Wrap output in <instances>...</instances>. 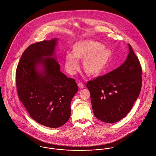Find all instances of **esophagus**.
I'll use <instances>...</instances> for the list:
<instances>
[{
  "label": "esophagus",
  "instance_id": "1",
  "mask_svg": "<svg viewBox=\"0 0 156 156\" xmlns=\"http://www.w3.org/2000/svg\"><path fill=\"white\" fill-rule=\"evenodd\" d=\"M78 87H79L80 89H83V88H84V84L82 83H81V82H80V83L78 84Z\"/></svg>",
  "mask_w": 156,
  "mask_h": 156
}]
</instances>
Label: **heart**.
Returning a JSON list of instances; mask_svg holds the SVG:
<instances>
[{"mask_svg":"<svg viewBox=\"0 0 156 156\" xmlns=\"http://www.w3.org/2000/svg\"><path fill=\"white\" fill-rule=\"evenodd\" d=\"M79 58H84V69L94 74L103 71L108 59V51L104 46L94 41H84L76 43L72 51L65 55V68L70 74L74 75L80 68Z\"/></svg>","mask_w":156,"mask_h":156,"instance_id":"heart-1","label":"heart"}]
</instances>
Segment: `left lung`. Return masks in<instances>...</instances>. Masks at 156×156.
Returning a JSON list of instances; mask_svg holds the SVG:
<instances>
[{
  "label": "left lung",
  "instance_id": "8db88e82",
  "mask_svg": "<svg viewBox=\"0 0 156 156\" xmlns=\"http://www.w3.org/2000/svg\"><path fill=\"white\" fill-rule=\"evenodd\" d=\"M125 62L110 73L89 81L94 116L106 123H115L125 118L137 100L142 87V68L131 46Z\"/></svg>",
  "mask_w": 156,
  "mask_h": 156
}]
</instances>
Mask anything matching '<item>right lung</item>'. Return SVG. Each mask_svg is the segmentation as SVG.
Returning <instances> with one entry per match:
<instances>
[{
    "instance_id": "obj_1",
    "label": "right lung",
    "mask_w": 156,
    "mask_h": 156,
    "mask_svg": "<svg viewBox=\"0 0 156 156\" xmlns=\"http://www.w3.org/2000/svg\"><path fill=\"white\" fill-rule=\"evenodd\" d=\"M57 38L30 45L22 54L16 73L18 96L36 122L50 128L66 124L78 88L60 71L55 48Z\"/></svg>"
}]
</instances>
